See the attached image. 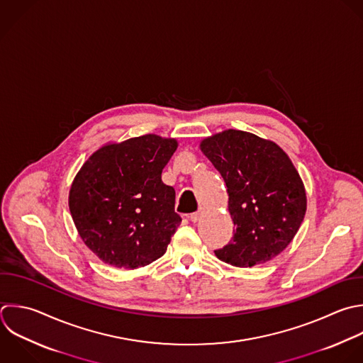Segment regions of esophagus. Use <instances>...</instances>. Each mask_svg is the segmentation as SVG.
<instances>
[{
  "label": "esophagus",
  "instance_id": "34e87169",
  "mask_svg": "<svg viewBox=\"0 0 363 363\" xmlns=\"http://www.w3.org/2000/svg\"><path fill=\"white\" fill-rule=\"evenodd\" d=\"M206 211H204V208H200L199 211H196V213H193V214H190V220L193 221V223H197L201 217H203V214H204Z\"/></svg>",
  "mask_w": 363,
  "mask_h": 363
}]
</instances>
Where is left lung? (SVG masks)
Returning <instances> with one entry per match:
<instances>
[{
	"mask_svg": "<svg viewBox=\"0 0 363 363\" xmlns=\"http://www.w3.org/2000/svg\"><path fill=\"white\" fill-rule=\"evenodd\" d=\"M220 172L235 225L233 240L214 251L234 267L264 264L295 237L306 211V193L288 155L274 142L228 129L200 142Z\"/></svg>",
	"mask_w": 363,
	"mask_h": 363,
	"instance_id": "obj_1",
	"label": "left lung"
}]
</instances>
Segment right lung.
I'll return each instance as SVG.
<instances>
[{"mask_svg":"<svg viewBox=\"0 0 363 363\" xmlns=\"http://www.w3.org/2000/svg\"><path fill=\"white\" fill-rule=\"evenodd\" d=\"M173 138L143 135L94 152L69 190V211L86 247L105 264L136 269L160 258L182 223L162 170Z\"/></svg>","mask_w":363,"mask_h":363,"instance_id":"1","label":"right lung"}]
</instances>
